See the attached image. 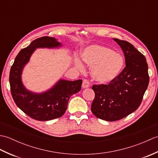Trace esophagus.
<instances>
[{
	"instance_id": "obj_1",
	"label": "esophagus",
	"mask_w": 158,
	"mask_h": 158,
	"mask_svg": "<svg viewBox=\"0 0 158 158\" xmlns=\"http://www.w3.org/2000/svg\"><path fill=\"white\" fill-rule=\"evenodd\" d=\"M89 87V83L88 81V80L84 79L83 81V83H82V88H88Z\"/></svg>"
}]
</instances>
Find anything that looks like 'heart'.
<instances>
[{
  "instance_id": "heart-1",
  "label": "heart",
  "mask_w": 158,
  "mask_h": 158,
  "mask_svg": "<svg viewBox=\"0 0 158 158\" xmlns=\"http://www.w3.org/2000/svg\"><path fill=\"white\" fill-rule=\"evenodd\" d=\"M81 57L83 61L92 67L91 75L99 83L106 84L115 80L122 73L125 61L121 53L107 47L92 45L84 49ZM75 64L80 70L84 66L79 58L75 59Z\"/></svg>"
}]
</instances>
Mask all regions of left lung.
Masks as SVG:
<instances>
[{"mask_svg": "<svg viewBox=\"0 0 158 158\" xmlns=\"http://www.w3.org/2000/svg\"><path fill=\"white\" fill-rule=\"evenodd\" d=\"M123 52L126 67L113 81L94 85L95 98L91 110L96 117L114 122L139 108L148 87L149 77L145 57L131 43L113 39Z\"/></svg>", "mask_w": 158, "mask_h": 158, "instance_id": "left-lung-1", "label": "left lung"}]
</instances>
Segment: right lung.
<instances>
[{
    "mask_svg": "<svg viewBox=\"0 0 158 158\" xmlns=\"http://www.w3.org/2000/svg\"><path fill=\"white\" fill-rule=\"evenodd\" d=\"M61 46L62 43L53 37L36 39L19 52L10 70L9 83L14 102L23 113L36 120L48 121L62 116L70 97L81 89V79L72 81L60 79L52 88L42 93L30 91L23 84V69L36 49H53Z\"/></svg>",
    "mask_w": 158,
    "mask_h": 158,
    "instance_id": "right-lung-1",
    "label": "right lung"
}]
</instances>
